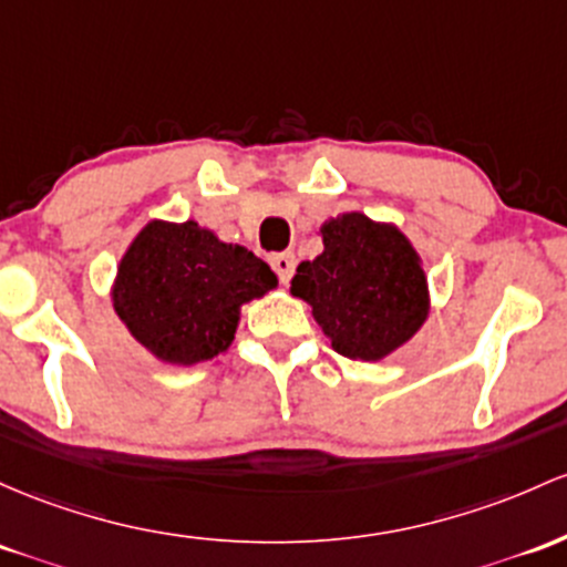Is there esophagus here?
Returning a JSON list of instances; mask_svg holds the SVG:
<instances>
[{
  "mask_svg": "<svg viewBox=\"0 0 567 567\" xmlns=\"http://www.w3.org/2000/svg\"><path fill=\"white\" fill-rule=\"evenodd\" d=\"M269 264H271V269L277 271L279 282L288 285L290 277H293V269H296L293 255H290V252H274V255H269Z\"/></svg>",
  "mask_w": 567,
  "mask_h": 567,
  "instance_id": "esophagus-1",
  "label": "esophagus"
}]
</instances>
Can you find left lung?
I'll use <instances>...</instances> for the list:
<instances>
[{
  "label": "left lung",
  "mask_w": 567,
  "mask_h": 567,
  "mask_svg": "<svg viewBox=\"0 0 567 567\" xmlns=\"http://www.w3.org/2000/svg\"><path fill=\"white\" fill-rule=\"evenodd\" d=\"M322 252L301 260L290 296L312 317L339 354L379 363L412 341L431 315V288L420 252L388 220L341 213L320 226Z\"/></svg>",
  "instance_id": "obj_1"
}]
</instances>
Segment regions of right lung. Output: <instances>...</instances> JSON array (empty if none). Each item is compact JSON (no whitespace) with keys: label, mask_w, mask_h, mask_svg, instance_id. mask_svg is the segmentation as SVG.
Listing matches in <instances>:
<instances>
[{"label":"right lung","mask_w":567,"mask_h":567,"mask_svg":"<svg viewBox=\"0 0 567 567\" xmlns=\"http://www.w3.org/2000/svg\"><path fill=\"white\" fill-rule=\"evenodd\" d=\"M277 274L247 247L196 220L153 217L123 252L112 309L136 344L169 365H196L231 347L241 309L277 290Z\"/></svg>","instance_id":"right-lung-1"}]
</instances>
